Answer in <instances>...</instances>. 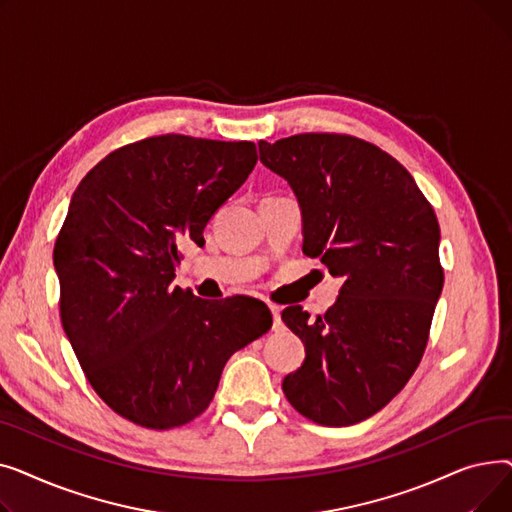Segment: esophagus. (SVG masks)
Wrapping results in <instances>:
<instances>
[{
  "label": "esophagus",
  "mask_w": 512,
  "mask_h": 512,
  "mask_svg": "<svg viewBox=\"0 0 512 512\" xmlns=\"http://www.w3.org/2000/svg\"><path fill=\"white\" fill-rule=\"evenodd\" d=\"M270 311H272V317H274V326H272V330H274V332L284 330L282 317H280V307H278V305H270Z\"/></svg>",
  "instance_id": "34e87169"
}]
</instances>
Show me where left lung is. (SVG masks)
<instances>
[{"label": "left lung", "mask_w": 512, "mask_h": 512, "mask_svg": "<svg viewBox=\"0 0 512 512\" xmlns=\"http://www.w3.org/2000/svg\"><path fill=\"white\" fill-rule=\"evenodd\" d=\"M259 157L299 199L303 253L342 278L324 315L282 311L305 342L282 390L319 425H355L384 409L423 357L444 286L438 218L392 155L351 134L259 141Z\"/></svg>", "instance_id": "left-lung-1"}]
</instances>
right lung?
<instances>
[{"label":"right lung","instance_id":"1","mask_svg":"<svg viewBox=\"0 0 512 512\" xmlns=\"http://www.w3.org/2000/svg\"><path fill=\"white\" fill-rule=\"evenodd\" d=\"M255 164L251 141L161 134L103 157L72 195L53 249L62 326L93 390L132 423L199 417L226 361L272 328L257 299L172 286L182 242L203 245Z\"/></svg>","mask_w":512,"mask_h":512}]
</instances>
